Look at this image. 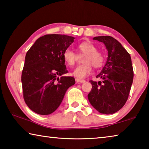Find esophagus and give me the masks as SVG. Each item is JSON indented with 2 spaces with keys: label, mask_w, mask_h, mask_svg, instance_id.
<instances>
[{
  "label": "esophagus",
  "mask_w": 149,
  "mask_h": 149,
  "mask_svg": "<svg viewBox=\"0 0 149 149\" xmlns=\"http://www.w3.org/2000/svg\"><path fill=\"white\" fill-rule=\"evenodd\" d=\"M75 81H76L77 83H79H79H80V84H83V83L85 82V80L78 79V78H76V79H75Z\"/></svg>",
  "instance_id": "esophagus-1"
}]
</instances>
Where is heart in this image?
Masks as SVG:
<instances>
[{
  "label": "heart",
  "mask_w": 149,
  "mask_h": 149,
  "mask_svg": "<svg viewBox=\"0 0 149 149\" xmlns=\"http://www.w3.org/2000/svg\"><path fill=\"white\" fill-rule=\"evenodd\" d=\"M78 49L82 54H85L83 59L84 64L75 68L72 72V75L79 79H82L87 77L91 72L92 65L96 68L101 66L104 58L102 54L97 51L95 45L89 41H85L79 44ZM63 58L68 65L73 66L75 63L76 54L72 50L67 49L63 54Z\"/></svg>",
  "instance_id": "heart-1"
}]
</instances>
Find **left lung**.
Masks as SVG:
<instances>
[{
    "instance_id": "8db88e82",
    "label": "left lung",
    "mask_w": 149,
    "mask_h": 149,
    "mask_svg": "<svg viewBox=\"0 0 149 149\" xmlns=\"http://www.w3.org/2000/svg\"><path fill=\"white\" fill-rule=\"evenodd\" d=\"M104 44L108 50L107 62L96 77L101 81H93L88 99L98 112L112 114L122 108L128 99L133 79L130 54L116 39L110 36L95 37Z\"/></svg>"
}]
</instances>
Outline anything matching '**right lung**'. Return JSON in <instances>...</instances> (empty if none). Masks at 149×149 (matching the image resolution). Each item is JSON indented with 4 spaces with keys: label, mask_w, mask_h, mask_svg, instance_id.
Returning a JSON list of instances; mask_svg holds the SVG:
<instances>
[{
    "label": "right lung",
    "mask_w": 149,
    "mask_h": 149,
    "mask_svg": "<svg viewBox=\"0 0 149 149\" xmlns=\"http://www.w3.org/2000/svg\"><path fill=\"white\" fill-rule=\"evenodd\" d=\"M74 39L65 35H45L27 52L22 74L24 99L37 114L54 112L68 89L75 84L73 77L63 76L68 73L63 54Z\"/></svg>",
    "instance_id": "add662e5"
}]
</instances>
